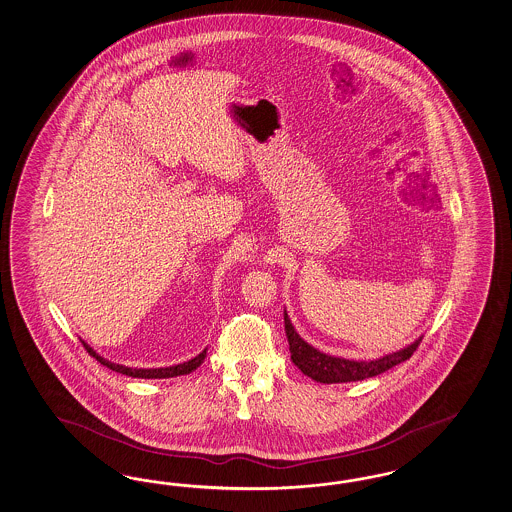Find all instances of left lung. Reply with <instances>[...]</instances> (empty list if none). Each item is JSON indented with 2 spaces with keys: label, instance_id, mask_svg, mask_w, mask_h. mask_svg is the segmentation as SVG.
Instances as JSON below:
<instances>
[{
  "label": "left lung",
  "instance_id": "left-lung-1",
  "mask_svg": "<svg viewBox=\"0 0 512 512\" xmlns=\"http://www.w3.org/2000/svg\"><path fill=\"white\" fill-rule=\"evenodd\" d=\"M285 317V333L289 339L291 360L305 376L320 384H343V382H358L365 378H373L376 374L386 373L391 367L408 360L415 352L417 345L421 343L423 335L417 337L414 343L404 346L401 350L389 352L376 360H346L320 352L315 346L305 343L300 333L294 330L291 318L287 315V309L283 311Z\"/></svg>",
  "mask_w": 512,
  "mask_h": 512
}]
</instances>
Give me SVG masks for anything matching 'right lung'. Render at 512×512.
Returning a JSON list of instances; mask_svg holds the SVG:
<instances>
[{
	"label": "right lung",
	"instance_id": "obj_1",
	"mask_svg": "<svg viewBox=\"0 0 512 512\" xmlns=\"http://www.w3.org/2000/svg\"><path fill=\"white\" fill-rule=\"evenodd\" d=\"M83 346H85V350H87L95 360L100 361L102 365H106L111 371L126 374V376H132V378H173V376L190 374L207 358V348H205L201 354H197L192 360L184 361V363H179V365L160 367V369H138V367L134 369V367H125V365H119V363H111L110 360H104V358L98 356L97 352H95L91 346L87 345V343H83Z\"/></svg>",
	"mask_w": 512,
	"mask_h": 512
}]
</instances>
